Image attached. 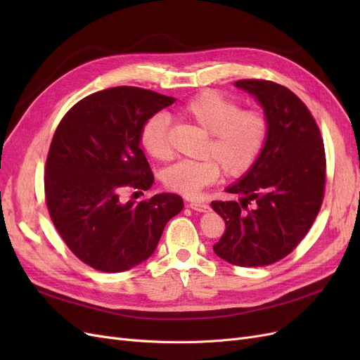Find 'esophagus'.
Returning <instances> with one entry per match:
<instances>
[{
	"label": "esophagus",
	"instance_id": "1",
	"mask_svg": "<svg viewBox=\"0 0 360 360\" xmlns=\"http://www.w3.org/2000/svg\"><path fill=\"white\" fill-rule=\"evenodd\" d=\"M189 207L192 210H195V212H209V204H205V202H200V201H192V202H189Z\"/></svg>",
	"mask_w": 360,
	"mask_h": 360
}]
</instances>
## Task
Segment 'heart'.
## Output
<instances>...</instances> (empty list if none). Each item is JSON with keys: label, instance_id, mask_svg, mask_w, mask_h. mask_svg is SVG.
Here are the masks:
<instances>
[{"label": "heart", "instance_id": "obj_1", "mask_svg": "<svg viewBox=\"0 0 360 360\" xmlns=\"http://www.w3.org/2000/svg\"><path fill=\"white\" fill-rule=\"evenodd\" d=\"M179 115L189 120L210 134L205 155L201 160H179L163 171V184L183 197L193 198L221 179H238L255 167L266 147L270 123L259 110H243L242 105L224 94L205 90L193 96L179 110ZM169 120L156 112L141 127L139 143L147 153L159 160L171 158L168 141Z\"/></svg>", "mask_w": 360, "mask_h": 360}]
</instances>
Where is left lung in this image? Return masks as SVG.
<instances>
[{"mask_svg": "<svg viewBox=\"0 0 360 360\" xmlns=\"http://www.w3.org/2000/svg\"><path fill=\"white\" fill-rule=\"evenodd\" d=\"M236 86L263 105L270 130L255 167L226 192L240 201H213L225 233L213 245L234 266L261 267L287 257L317 217L326 188V153L308 106L287 86L266 79H240Z\"/></svg>", "mask_w": 360, "mask_h": 360, "instance_id": "obj_1", "label": "left lung"}]
</instances>
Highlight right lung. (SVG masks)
Returning <instances> with one entry per match:
<instances>
[{"mask_svg": "<svg viewBox=\"0 0 360 360\" xmlns=\"http://www.w3.org/2000/svg\"><path fill=\"white\" fill-rule=\"evenodd\" d=\"M174 101L139 86H112L84 97L61 118L46 158L45 201L63 242L86 266L117 274L143 263L181 212L176 193L120 201L126 189L153 184L139 132Z\"/></svg>", "mask_w": 360, "mask_h": 360, "instance_id": "right-lung-1", "label": "right lung"}]
</instances>
